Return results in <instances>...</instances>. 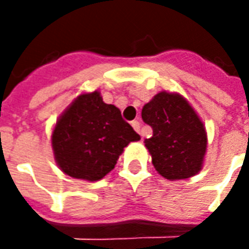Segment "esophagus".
I'll list each match as a JSON object with an SVG mask.
<instances>
[{
    "instance_id": "esophagus-1",
    "label": "esophagus",
    "mask_w": 249,
    "mask_h": 249,
    "mask_svg": "<svg viewBox=\"0 0 249 249\" xmlns=\"http://www.w3.org/2000/svg\"><path fill=\"white\" fill-rule=\"evenodd\" d=\"M132 126H133V129L137 132V133H140V128H141V124L137 121V120H135V121H132Z\"/></svg>"
}]
</instances>
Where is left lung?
Instances as JSON below:
<instances>
[{"label":"left lung","mask_w":249,"mask_h":249,"mask_svg":"<svg viewBox=\"0 0 249 249\" xmlns=\"http://www.w3.org/2000/svg\"><path fill=\"white\" fill-rule=\"evenodd\" d=\"M153 130L145 146L156 171L168 180L195 176L203 168L207 132L187 100L178 93L160 92L141 110Z\"/></svg>","instance_id":"8db88e82"}]
</instances>
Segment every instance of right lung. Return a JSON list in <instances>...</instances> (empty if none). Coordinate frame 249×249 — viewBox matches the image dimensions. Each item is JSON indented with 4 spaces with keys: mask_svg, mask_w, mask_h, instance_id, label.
I'll return each instance as SVG.
<instances>
[{
    "mask_svg": "<svg viewBox=\"0 0 249 249\" xmlns=\"http://www.w3.org/2000/svg\"><path fill=\"white\" fill-rule=\"evenodd\" d=\"M139 140L120 109L104 103L96 90L80 94L60 116L52 133V148L62 172L97 181L113 169L125 146Z\"/></svg>",
    "mask_w": 249,
    "mask_h": 249,
    "instance_id": "1",
    "label": "right lung"
}]
</instances>
